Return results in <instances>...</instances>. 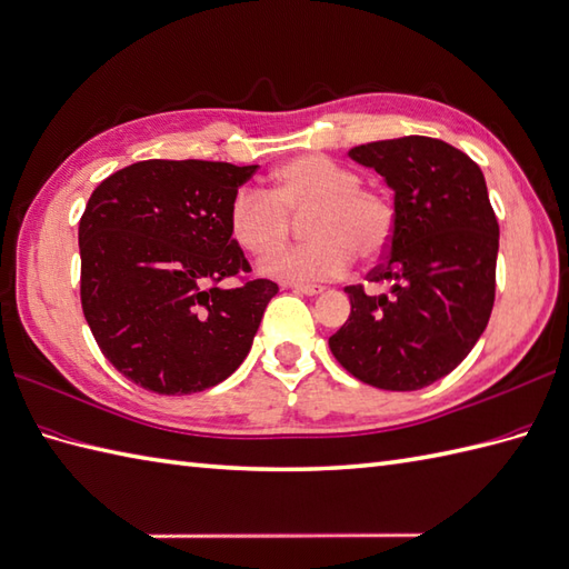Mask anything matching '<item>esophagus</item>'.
I'll use <instances>...</instances> for the list:
<instances>
[{
	"label": "esophagus",
	"instance_id": "1",
	"mask_svg": "<svg viewBox=\"0 0 569 569\" xmlns=\"http://www.w3.org/2000/svg\"><path fill=\"white\" fill-rule=\"evenodd\" d=\"M290 288L296 290V293H302V296H317L322 293V286H315V283H290Z\"/></svg>",
	"mask_w": 569,
	"mask_h": 569
}]
</instances>
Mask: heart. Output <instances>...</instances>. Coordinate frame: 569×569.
<instances>
[{"instance_id": "1", "label": "heart", "mask_w": 569, "mask_h": 569, "mask_svg": "<svg viewBox=\"0 0 569 569\" xmlns=\"http://www.w3.org/2000/svg\"><path fill=\"white\" fill-rule=\"evenodd\" d=\"M306 218L312 242L261 261V271L281 281H327L347 273L353 254L378 261L395 240L392 198L363 187L359 171L327 154H300L271 177V189L242 187L228 208L232 240L249 254L281 249L293 230L290 216Z\"/></svg>"}]
</instances>
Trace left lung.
<instances>
[{"instance_id": "left-lung-1", "label": "left lung", "mask_w": 569, "mask_h": 569, "mask_svg": "<svg viewBox=\"0 0 569 569\" xmlns=\"http://www.w3.org/2000/svg\"><path fill=\"white\" fill-rule=\"evenodd\" d=\"M395 191V240L368 281L347 286L349 320L329 337L347 371L380 390H419L448 376L485 332L495 306L499 224L482 169L425 136L351 148Z\"/></svg>"}]
</instances>
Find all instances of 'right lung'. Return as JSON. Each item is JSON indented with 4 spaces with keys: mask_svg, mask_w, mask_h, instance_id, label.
<instances>
[{
    "mask_svg": "<svg viewBox=\"0 0 569 569\" xmlns=\"http://www.w3.org/2000/svg\"><path fill=\"white\" fill-rule=\"evenodd\" d=\"M257 164L144 160L103 179L79 220L82 310L101 353L136 386L191 395L232 376L279 286L252 271L228 208Z\"/></svg>",
    "mask_w": 569,
    "mask_h": 569,
    "instance_id": "1",
    "label": "right lung"
}]
</instances>
